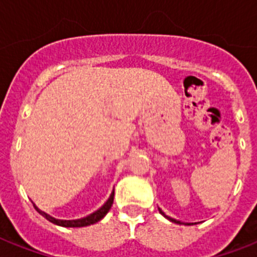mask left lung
<instances>
[{"mask_svg": "<svg viewBox=\"0 0 257 257\" xmlns=\"http://www.w3.org/2000/svg\"><path fill=\"white\" fill-rule=\"evenodd\" d=\"M159 211H160V213H161V215H164V212L161 211V209H159ZM164 216H165V215H164ZM165 217H168V216H165ZM168 219H169V220H172V221H173V223H179V224H180V221H176V220L171 219V217H168Z\"/></svg>", "mask_w": 257, "mask_h": 257, "instance_id": "1", "label": "left lung"}]
</instances>
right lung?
Instances as JSON below:
<instances>
[{"label":"right lung","instance_id":"add662e5","mask_svg":"<svg viewBox=\"0 0 257 257\" xmlns=\"http://www.w3.org/2000/svg\"><path fill=\"white\" fill-rule=\"evenodd\" d=\"M113 196H114V193H112L110 195V197L108 199V201L102 205V207L98 209V211L93 212L92 215L86 216V217H84V219H78V220H58V219H54V217H52V216H49L48 213H45V212L40 211L36 205H34V208L37 209L40 213H41L44 217H45L46 220H49V221H52L53 224H57V225H61V227H86V225H90V224H94L97 223V221H100L102 217H104L106 213L109 212V209H110V207H112L113 204Z\"/></svg>","mask_w":257,"mask_h":257}]
</instances>
